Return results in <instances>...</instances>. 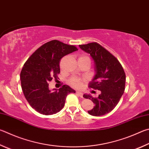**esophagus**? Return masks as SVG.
I'll return each instance as SVG.
<instances>
[{
    "mask_svg": "<svg viewBox=\"0 0 149 149\" xmlns=\"http://www.w3.org/2000/svg\"><path fill=\"white\" fill-rule=\"evenodd\" d=\"M76 93H77V94H78V95H79L80 97H81V98H83V94L81 93V92H79V91H77V92H76Z\"/></svg>",
    "mask_w": 149,
    "mask_h": 149,
    "instance_id": "34e87169",
    "label": "esophagus"
}]
</instances>
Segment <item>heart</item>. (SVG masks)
Returning <instances> with one entry per match:
<instances>
[{
  "instance_id": "b5f03b06",
  "label": "heart",
  "mask_w": 149,
  "mask_h": 149,
  "mask_svg": "<svg viewBox=\"0 0 149 149\" xmlns=\"http://www.w3.org/2000/svg\"><path fill=\"white\" fill-rule=\"evenodd\" d=\"M88 58V57L86 56H81L79 58ZM70 83L72 86H74L75 87H77V88H79L82 85L81 81L79 79H77V78H72V79H70Z\"/></svg>"
}]
</instances>
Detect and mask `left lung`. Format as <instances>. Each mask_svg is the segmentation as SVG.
I'll return each instance as SVG.
<instances>
[{
  "label": "left lung",
  "mask_w": 149,
  "mask_h": 149,
  "mask_svg": "<svg viewBox=\"0 0 149 149\" xmlns=\"http://www.w3.org/2000/svg\"><path fill=\"white\" fill-rule=\"evenodd\" d=\"M79 46L90 54L94 61L95 74L89 83V87L100 91L98 98L83 94L84 98L91 99L95 105L88 113L93 116L104 115L114 109L123 96L125 88V73L119 61L98 43Z\"/></svg>",
  "instance_id": "1"
}]
</instances>
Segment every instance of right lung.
<instances>
[{
	"mask_svg": "<svg viewBox=\"0 0 149 149\" xmlns=\"http://www.w3.org/2000/svg\"><path fill=\"white\" fill-rule=\"evenodd\" d=\"M74 45L52 40L39 47L26 61L21 70V88L31 107L41 114H55L63 109L66 96L75 91L64 85L53 91L48 83L60 73L59 62L66 55L77 51Z\"/></svg>",
	"mask_w": 149,
	"mask_h": 149,
	"instance_id": "1",
	"label": "right lung"
}]
</instances>
